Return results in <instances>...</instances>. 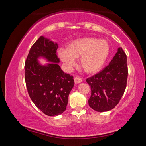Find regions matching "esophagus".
I'll return each mask as SVG.
<instances>
[{
  "label": "esophagus",
  "instance_id": "34e87169",
  "mask_svg": "<svg viewBox=\"0 0 146 146\" xmlns=\"http://www.w3.org/2000/svg\"><path fill=\"white\" fill-rule=\"evenodd\" d=\"M74 80H75V84H78L82 82V78H80L79 76H75V77H74Z\"/></svg>",
  "mask_w": 146,
  "mask_h": 146
}]
</instances>
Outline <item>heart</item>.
I'll return each instance as SVG.
<instances>
[{
    "instance_id": "b5f03b06",
    "label": "heart",
    "mask_w": 146,
    "mask_h": 146,
    "mask_svg": "<svg viewBox=\"0 0 146 146\" xmlns=\"http://www.w3.org/2000/svg\"><path fill=\"white\" fill-rule=\"evenodd\" d=\"M110 52V46L106 40L93 37L78 38L68 44L67 49L60 48L58 55L66 67L75 65V58L80 56L79 63L82 70L93 73L102 68Z\"/></svg>"
}]
</instances>
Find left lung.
<instances>
[{"instance_id": "8db88e82", "label": "left lung", "mask_w": 146, "mask_h": 146, "mask_svg": "<svg viewBox=\"0 0 146 146\" xmlns=\"http://www.w3.org/2000/svg\"><path fill=\"white\" fill-rule=\"evenodd\" d=\"M127 75V56L122 48H119L108 66L86 79L91 90L88 100L90 107L98 112L113 110L124 93Z\"/></svg>"}]
</instances>
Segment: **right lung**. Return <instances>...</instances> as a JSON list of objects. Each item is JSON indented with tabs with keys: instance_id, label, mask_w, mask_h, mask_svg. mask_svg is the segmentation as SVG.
<instances>
[{
	"instance_id": "obj_1",
	"label": "right lung",
	"mask_w": 146,
	"mask_h": 146,
	"mask_svg": "<svg viewBox=\"0 0 146 146\" xmlns=\"http://www.w3.org/2000/svg\"><path fill=\"white\" fill-rule=\"evenodd\" d=\"M58 44L41 36L29 50L25 62V81L31 100L44 114L54 117L66 110L68 96L74 86L73 76L65 73L58 63ZM51 62L42 66L38 58Z\"/></svg>"
}]
</instances>
